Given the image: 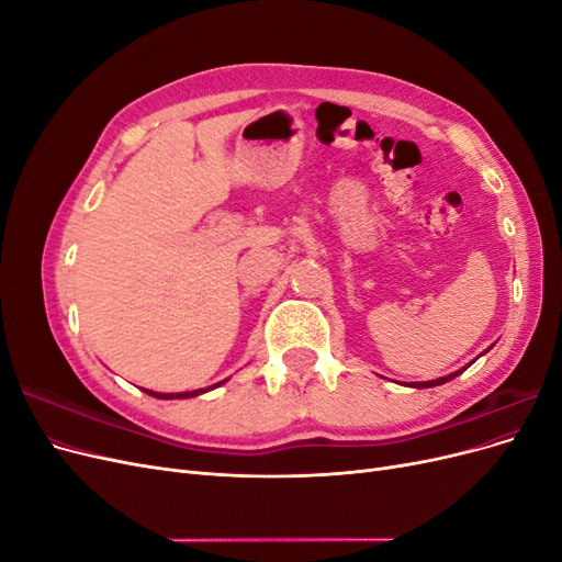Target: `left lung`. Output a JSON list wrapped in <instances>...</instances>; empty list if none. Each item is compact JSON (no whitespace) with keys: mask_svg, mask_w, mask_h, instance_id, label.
<instances>
[{"mask_svg":"<svg viewBox=\"0 0 562 562\" xmlns=\"http://www.w3.org/2000/svg\"><path fill=\"white\" fill-rule=\"evenodd\" d=\"M467 368H462V370H457V372H452V375H446V378H438V380H431V382H415V384H411V386H415V389H429V386H438V384H446V382H450V380H454L459 372H464Z\"/></svg>","mask_w":562,"mask_h":562,"instance_id":"left-lung-1","label":"left lung"}]
</instances>
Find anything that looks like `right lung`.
I'll list each match as a JSON object with an SVG mask.
<instances>
[{
	"instance_id": "right-lung-1",
	"label": "right lung",
	"mask_w": 562,
	"mask_h": 562,
	"mask_svg": "<svg viewBox=\"0 0 562 562\" xmlns=\"http://www.w3.org/2000/svg\"><path fill=\"white\" fill-rule=\"evenodd\" d=\"M223 382H217V384H213V386H209V389H194V391H180V394H159V391H149V389H143V391H147L149 396H155V398H192V396H199V394H206V391H211V389H215V386H220Z\"/></svg>"
}]
</instances>
